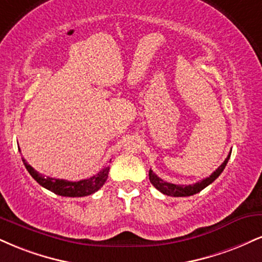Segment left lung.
I'll return each mask as SVG.
<instances>
[{
	"label": "left lung",
	"mask_w": 262,
	"mask_h": 262,
	"mask_svg": "<svg viewBox=\"0 0 262 262\" xmlns=\"http://www.w3.org/2000/svg\"><path fill=\"white\" fill-rule=\"evenodd\" d=\"M229 157H231V152H229V155L227 156V159L223 161L222 165L220 166L219 168H217L216 171L210 176V177H207V178L203 179V181L195 183V184H189V185L172 184V183L165 182L163 179L157 177V176L152 171H151V169L149 171V179H150L151 184H152L154 187L157 189V190L161 191L162 194L169 195V196H190V195L199 193V191H201L203 189L206 188L207 185H210L216 178H219V176L221 174V173L223 172V169H225V167L227 165V162H228Z\"/></svg>",
	"instance_id": "1"
}]
</instances>
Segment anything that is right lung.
Segmentation results:
<instances>
[{
	"instance_id": "obj_1",
	"label": "right lung",
	"mask_w": 262,
	"mask_h": 262,
	"mask_svg": "<svg viewBox=\"0 0 262 262\" xmlns=\"http://www.w3.org/2000/svg\"><path fill=\"white\" fill-rule=\"evenodd\" d=\"M23 163L25 168L28 169V172L30 173V176L35 181L39 183L41 187L46 188L47 190L52 191V193L61 195V196H71V198H80V196H88V195L94 194L95 191L105 184L108 177V171L110 167H103L97 174L93 176V177L81 179L78 182H69L66 179H56V178H50L45 177L43 174H41L37 171L31 167L29 163L25 161L24 159Z\"/></svg>"
}]
</instances>
